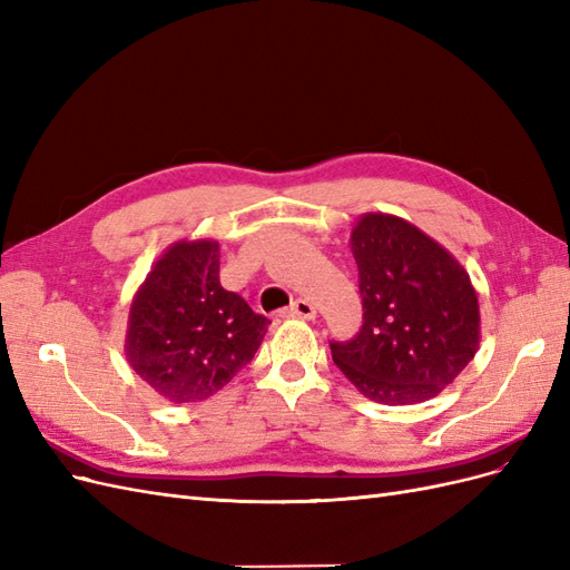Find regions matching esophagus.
Instances as JSON below:
<instances>
[{
  "label": "esophagus",
  "mask_w": 570,
  "mask_h": 570,
  "mask_svg": "<svg viewBox=\"0 0 570 570\" xmlns=\"http://www.w3.org/2000/svg\"><path fill=\"white\" fill-rule=\"evenodd\" d=\"M287 316L314 321L316 318V306L308 299H295V302H292V306L287 308Z\"/></svg>",
  "instance_id": "1"
}]
</instances>
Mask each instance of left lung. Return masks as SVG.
<instances>
[{
	"label": "left lung",
	"mask_w": 570,
	"mask_h": 570,
	"mask_svg": "<svg viewBox=\"0 0 570 570\" xmlns=\"http://www.w3.org/2000/svg\"><path fill=\"white\" fill-rule=\"evenodd\" d=\"M350 247L364 325L354 340L331 344L333 361L371 402L433 400L471 364L480 344L469 273L433 237L392 214L358 216Z\"/></svg>",
	"instance_id": "obj_1"
}]
</instances>
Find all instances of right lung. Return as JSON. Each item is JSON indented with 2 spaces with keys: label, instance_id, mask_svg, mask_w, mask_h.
Masks as SVG:
<instances>
[{
  "label": "right lung",
  "instance_id": "right-lung-1",
  "mask_svg": "<svg viewBox=\"0 0 570 570\" xmlns=\"http://www.w3.org/2000/svg\"><path fill=\"white\" fill-rule=\"evenodd\" d=\"M218 264L216 239H178L130 302L128 364L174 404L202 402L228 385L268 331V318L223 289Z\"/></svg>",
  "mask_w": 570,
  "mask_h": 570
}]
</instances>
